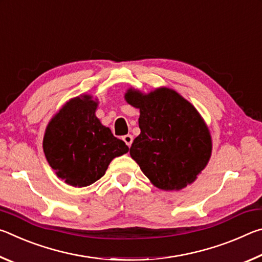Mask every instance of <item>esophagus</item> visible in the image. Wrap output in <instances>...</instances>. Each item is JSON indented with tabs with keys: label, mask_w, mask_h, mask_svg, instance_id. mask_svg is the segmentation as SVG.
I'll return each instance as SVG.
<instances>
[{
	"label": "esophagus",
	"mask_w": 262,
	"mask_h": 262,
	"mask_svg": "<svg viewBox=\"0 0 262 262\" xmlns=\"http://www.w3.org/2000/svg\"><path fill=\"white\" fill-rule=\"evenodd\" d=\"M122 140L125 141V143L128 145V147H130L132 143H133V136L130 134H127L122 137Z\"/></svg>",
	"instance_id": "esophagus-1"
}]
</instances>
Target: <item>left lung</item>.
<instances>
[{
    "label": "left lung",
    "instance_id": "left-lung-1",
    "mask_svg": "<svg viewBox=\"0 0 262 262\" xmlns=\"http://www.w3.org/2000/svg\"><path fill=\"white\" fill-rule=\"evenodd\" d=\"M125 99L140 110L141 133L130 156L155 187L180 190L205 170L212 150L210 130L194 106L173 89L144 94L129 88Z\"/></svg>",
    "mask_w": 262,
    "mask_h": 262
}]
</instances>
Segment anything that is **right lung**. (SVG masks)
<instances>
[{
    "label": "right lung",
    "mask_w": 262,
    "mask_h": 262,
    "mask_svg": "<svg viewBox=\"0 0 262 262\" xmlns=\"http://www.w3.org/2000/svg\"><path fill=\"white\" fill-rule=\"evenodd\" d=\"M98 98L69 99L48 122L42 148L55 174L74 187H85L105 174L115 157L129 148L96 117Z\"/></svg>",
    "instance_id": "1"
}]
</instances>
